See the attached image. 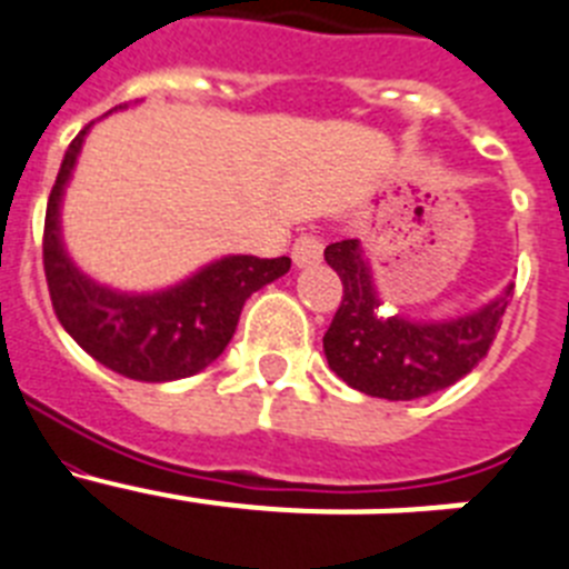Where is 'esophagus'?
Here are the masks:
<instances>
[{"label": "esophagus", "instance_id": "34e87169", "mask_svg": "<svg viewBox=\"0 0 569 569\" xmlns=\"http://www.w3.org/2000/svg\"><path fill=\"white\" fill-rule=\"evenodd\" d=\"M323 257V243L315 234H300L291 246V260L298 266H315Z\"/></svg>", "mask_w": 569, "mask_h": 569}]
</instances>
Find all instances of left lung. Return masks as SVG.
Here are the masks:
<instances>
[{
    "mask_svg": "<svg viewBox=\"0 0 569 569\" xmlns=\"http://www.w3.org/2000/svg\"><path fill=\"white\" fill-rule=\"evenodd\" d=\"M323 257L343 283L338 312L323 335L326 360L349 387L387 401H415L472 372L490 352L512 300V286H507L501 298L447 323L380 320L375 315L378 295L358 240L326 246Z\"/></svg>",
    "mask_w": 569,
    "mask_h": 569,
    "instance_id": "left-lung-1",
    "label": "left lung"
}]
</instances>
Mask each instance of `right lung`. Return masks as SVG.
<instances>
[{"instance_id":"1","label":"right lung","mask_w":569,"mask_h":569,"mask_svg":"<svg viewBox=\"0 0 569 569\" xmlns=\"http://www.w3.org/2000/svg\"><path fill=\"white\" fill-rule=\"evenodd\" d=\"M86 126L71 140L48 197L42 263L53 312L66 332L102 367L146 383L189 378L223 355L243 303L289 271V257L234 254L157 295H122L88 280L59 240V200L73 171Z\"/></svg>"}]
</instances>
